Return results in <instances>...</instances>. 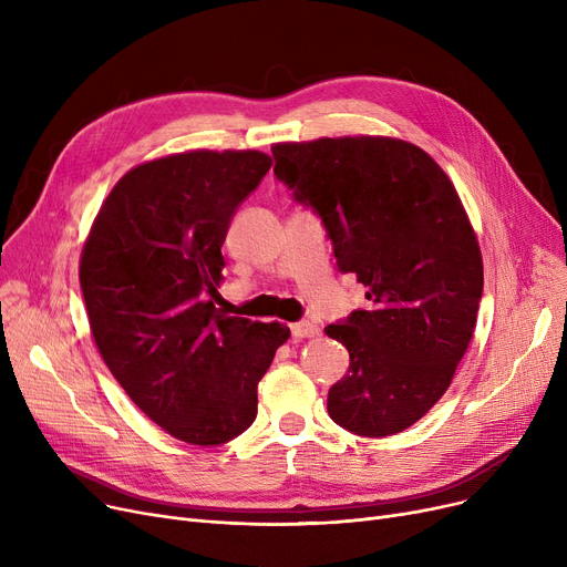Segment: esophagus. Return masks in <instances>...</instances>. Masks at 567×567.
<instances>
[{
    "label": "esophagus",
    "instance_id": "34e87169",
    "mask_svg": "<svg viewBox=\"0 0 567 567\" xmlns=\"http://www.w3.org/2000/svg\"><path fill=\"white\" fill-rule=\"evenodd\" d=\"M289 329H291L293 340H306V338L319 336V326L315 321H296L289 326Z\"/></svg>",
    "mask_w": 567,
    "mask_h": 567
}]
</instances>
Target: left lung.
<instances>
[{"instance_id": "left-lung-1", "label": "left lung", "mask_w": 567, "mask_h": 567, "mask_svg": "<svg viewBox=\"0 0 567 567\" xmlns=\"http://www.w3.org/2000/svg\"><path fill=\"white\" fill-rule=\"evenodd\" d=\"M276 176L312 206L368 310L326 326L349 351L329 415L359 436L411 427L449 391L483 299V255L462 199L421 146L319 137L271 146Z\"/></svg>"}]
</instances>
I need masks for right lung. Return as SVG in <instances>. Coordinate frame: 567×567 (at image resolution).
Here are the masks:
<instances>
[{
  "label": "right lung",
  "instance_id": "1",
  "mask_svg": "<svg viewBox=\"0 0 567 567\" xmlns=\"http://www.w3.org/2000/svg\"><path fill=\"white\" fill-rule=\"evenodd\" d=\"M261 152L172 154L118 178L80 257L89 326L126 395L174 439L218 445L257 415V383L289 340L280 321L227 317L223 244L271 169Z\"/></svg>",
  "mask_w": 567,
  "mask_h": 567
}]
</instances>
